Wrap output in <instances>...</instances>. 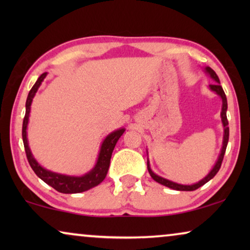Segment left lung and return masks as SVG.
<instances>
[{
	"label": "left lung",
	"mask_w": 250,
	"mask_h": 250,
	"mask_svg": "<svg viewBox=\"0 0 250 250\" xmlns=\"http://www.w3.org/2000/svg\"><path fill=\"white\" fill-rule=\"evenodd\" d=\"M206 71L210 75V77L213 78L215 82H216V83H215V84H210L209 85L210 90L214 91V92H216V93L222 98V101H223V107H222L221 117H222V123H223V126H224V138H223V146H222L221 155H220V157H218V159H217L216 164H215L214 168L210 170V173L208 174V175L205 177V179L201 180L200 182H198L196 184H192V186H182V184L174 183V182H172V181H168V180H166V179H163V177H160L158 175H156V174L153 173L151 169H150V166H149V163H148V170H149L150 176H151L152 179L156 181V182L163 184V186H165V187H168V188H170V189L179 190V191H193V190L198 189V188H200L201 186H204L205 183H207L208 181L211 180L215 175H216L217 172L221 168L222 162H223L224 153H225V150H227V146H228V142H229V122H228V118H227V109H228L227 95H225L223 88H222V86L220 85V78H218L216 73H215V71L211 69L210 67H206Z\"/></svg>",
	"instance_id": "1"
}]
</instances>
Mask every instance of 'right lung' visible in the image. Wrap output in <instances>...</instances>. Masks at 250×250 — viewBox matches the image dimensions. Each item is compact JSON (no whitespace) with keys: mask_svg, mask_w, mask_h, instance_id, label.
Wrapping results in <instances>:
<instances>
[{"mask_svg":"<svg viewBox=\"0 0 250 250\" xmlns=\"http://www.w3.org/2000/svg\"><path fill=\"white\" fill-rule=\"evenodd\" d=\"M46 76V73H43L39 77V80L36 81V83L34 84L32 90L29 91L28 97H27L26 101V114L25 117H23L22 122V141H23V146H25V151L27 159H28V163L30 167H32L34 172L37 176L40 177L41 180H43L46 184H49L59 191L61 193H80L83 192V191H86L91 188H93L98 184H100L102 181L104 180L105 175L108 173L109 165H110V158L112 155V151H114V148L117 143L118 139L123 135V133L125 132L124 128L118 129V131L112 132L111 134H109L107 138L104 139V143L101 146L100 153H99V158L97 162V165L93 169L91 170L90 173L85 174L84 176L81 177H74V176H66L61 175V174H57L53 172H50V170L44 169L43 167L39 165V163L34 159L32 156V152H30L28 142H27V124H28V117H29V111H30V104H32L33 98L35 95L37 88L40 87L41 83H42L44 78Z\"/></svg>","mask_w":250,"mask_h":250,"instance_id":"obj_1","label":"right lung"}]
</instances>
